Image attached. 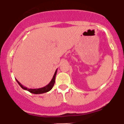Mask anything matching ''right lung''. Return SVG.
<instances>
[{
  "instance_id": "1",
  "label": "right lung",
  "mask_w": 124,
  "mask_h": 124,
  "mask_svg": "<svg viewBox=\"0 0 124 124\" xmlns=\"http://www.w3.org/2000/svg\"><path fill=\"white\" fill-rule=\"evenodd\" d=\"M56 73H57V70L55 71L54 74V76H53V78L51 80L49 84H48L46 86L43 87L41 88H39V89H29V88L23 86V85L21 84V83L19 82L18 81V80H16V81L18 83V84L19 85V86L21 87L23 89L26 90V91H29L30 93H32V94H43V93H46L49 92V91H51L52 89V88L54 86V85L55 83V78H56Z\"/></svg>"
}]
</instances>
